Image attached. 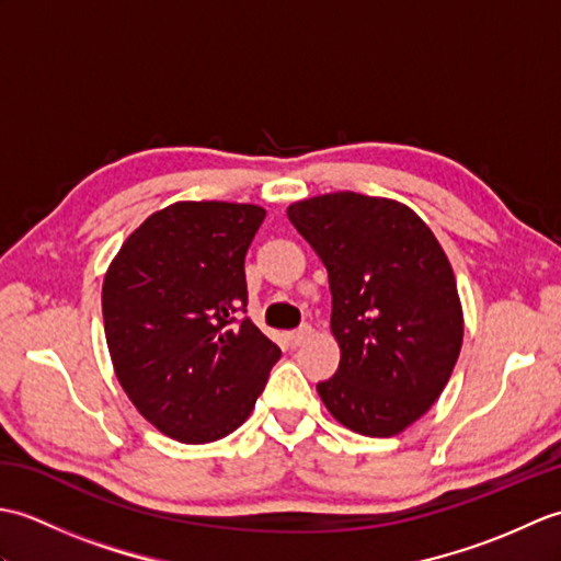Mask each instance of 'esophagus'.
<instances>
[{
	"mask_svg": "<svg viewBox=\"0 0 561 561\" xmlns=\"http://www.w3.org/2000/svg\"><path fill=\"white\" fill-rule=\"evenodd\" d=\"M313 335V328L311 325H304V328H299V330H294V332H287V342L291 344V347H301V344Z\"/></svg>",
	"mask_w": 561,
	"mask_h": 561,
	"instance_id": "34e87169",
	"label": "esophagus"
}]
</instances>
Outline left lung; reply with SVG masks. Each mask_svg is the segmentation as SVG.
<instances>
[{"mask_svg": "<svg viewBox=\"0 0 561 561\" xmlns=\"http://www.w3.org/2000/svg\"><path fill=\"white\" fill-rule=\"evenodd\" d=\"M323 260L340 368L318 383L328 412L356 434L404 432L444 392L462 347L456 274L432 229L398 199L350 190L287 207Z\"/></svg>", "mask_w": 561, "mask_h": 561, "instance_id": "left-lung-1", "label": "left lung"}]
</instances>
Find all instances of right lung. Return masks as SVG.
I'll return each mask as SVG.
<instances>
[{
    "mask_svg": "<svg viewBox=\"0 0 561 561\" xmlns=\"http://www.w3.org/2000/svg\"><path fill=\"white\" fill-rule=\"evenodd\" d=\"M265 209L173 202L149 214L111 260L101 306L113 371L137 412L181 444L241 426L279 347L250 318L243 260Z\"/></svg>",
    "mask_w": 561,
    "mask_h": 561,
    "instance_id": "1",
    "label": "right lung"
}]
</instances>
